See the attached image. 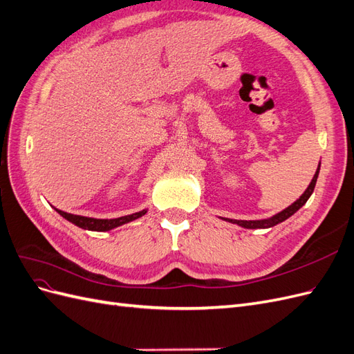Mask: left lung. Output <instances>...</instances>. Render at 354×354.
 Instances as JSON below:
<instances>
[{
  "label": "left lung",
  "mask_w": 354,
  "mask_h": 354,
  "mask_svg": "<svg viewBox=\"0 0 354 354\" xmlns=\"http://www.w3.org/2000/svg\"><path fill=\"white\" fill-rule=\"evenodd\" d=\"M319 169H320V162L317 165V169H316V173H315L312 181H310L308 187L304 190V194L301 196H299L294 203H291V205H289L288 208L282 209L281 212L274 214V216H272L269 218H263V220H233V218H226V217H220V218L224 220V221L238 224V226H241L243 229H269V227H273V226H276V224H279V223L288 220L291 216H294V214L308 201V198L312 196L315 186H316V181H317Z\"/></svg>",
  "instance_id": "obj_1"
}]
</instances>
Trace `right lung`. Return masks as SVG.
I'll use <instances>...</instances> for the list:
<instances>
[{
	"label": "right lung",
	"instance_id": "1",
	"mask_svg": "<svg viewBox=\"0 0 354 354\" xmlns=\"http://www.w3.org/2000/svg\"><path fill=\"white\" fill-rule=\"evenodd\" d=\"M55 208V207H53ZM63 218H66L68 221H71L75 226H78L84 230H91V232H109L115 227H120L122 224L130 223L133 220L140 218L142 216L147 212V209H142L138 212L130 214V216H122L118 218H93V217H84V216H75V214H69L62 209L55 208Z\"/></svg>",
	"mask_w": 354,
	"mask_h": 354
}]
</instances>
